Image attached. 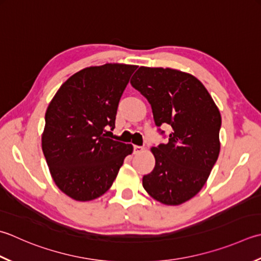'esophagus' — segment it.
<instances>
[{"instance_id": "1", "label": "esophagus", "mask_w": 261, "mask_h": 261, "mask_svg": "<svg viewBox=\"0 0 261 261\" xmlns=\"http://www.w3.org/2000/svg\"><path fill=\"white\" fill-rule=\"evenodd\" d=\"M144 150H145V147L137 146V145L134 146V152H135V154H139V152H142Z\"/></svg>"}]
</instances>
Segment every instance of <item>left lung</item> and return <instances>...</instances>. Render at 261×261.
<instances>
[{
	"mask_svg": "<svg viewBox=\"0 0 261 261\" xmlns=\"http://www.w3.org/2000/svg\"><path fill=\"white\" fill-rule=\"evenodd\" d=\"M130 83L149 101L155 124L172 126L167 144L151 148L155 167L142 177V186L155 200L181 205L201 190L217 161L221 113L190 73L140 66Z\"/></svg>",
	"mask_w": 261,
	"mask_h": 261,
	"instance_id": "obj_1",
	"label": "left lung"
}]
</instances>
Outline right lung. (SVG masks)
Listing matches in <instances>:
<instances>
[{"instance_id":"add662e5","label":"right lung","mask_w":261,"mask_h":261,"mask_svg":"<svg viewBox=\"0 0 261 261\" xmlns=\"http://www.w3.org/2000/svg\"><path fill=\"white\" fill-rule=\"evenodd\" d=\"M137 65L106 63L71 75L47 107L42 148L55 185L76 201L100 197L134 147L110 139L117 106Z\"/></svg>"}]
</instances>
